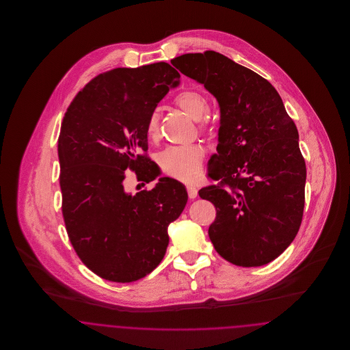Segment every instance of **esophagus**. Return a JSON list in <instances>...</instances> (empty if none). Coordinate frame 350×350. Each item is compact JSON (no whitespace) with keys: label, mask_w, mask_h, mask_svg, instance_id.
Returning <instances> with one entry per match:
<instances>
[{"label":"esophagus","mask_w":350,"mask_h":350,"mask_svg":"<svg viewBox=\"0 0 350 350\" xmlns=\"http://www.w3.org/2000/svg\"><path fill=\"white\" fill-rule=\"evenodd\" d=\"M186 190H187V196H189V198H190V200H194V198L198 196V190H197V187H196V186L189 185V186L186 187Z\"/></svg>","instance_id":"1"}]
</instances>
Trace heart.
I'll return each instance as SVG.
<instances>
[{"mask_svg":"<svg viewBox=\"0 0 350 350\" xmlns=\"http://www.w3.org/2000/svg\"><path fill=\"white\" fill-rule=\"evenodd\" d=\"M174 105L183 113L198 120V127L202 131H210L213 123L208 118L203 117L208 110V100L198 90H183L174 97ZM146 135L150 140H156L159 135V117L152 113L147 124ZM204 157V148L200 144H190L183 147H169L157 156V163L161 170L169 177L191 181L200 173L202 161Z\"/></svg>","mask_w":350,"mask_h":350,"instance_id":"1","label":"heart"}]
</instances>
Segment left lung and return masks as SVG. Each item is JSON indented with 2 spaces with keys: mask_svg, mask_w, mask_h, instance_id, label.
I'll list each match as a JSON object with an SVG mask.
<instances>
[{
  "mask_svg": "<svg viewBox=\"0 0 350 350\" xmlns=\"http://www.w3.org/2000/svg\"><path fill=\"white\" fill-rule=\"evenodd\" d=\"M172 64L220 106L215 165L207 173L217 183L198 191L217 208L210 240L233 265H265L301 224L307 170L297 126L267 79L219 52L185 53Z\"/></svg>",
  "mask_w": 350,
  "mask_h": 350,
  "instance_id": "obj_1",
  "label": "left lung"
}]
</instances>
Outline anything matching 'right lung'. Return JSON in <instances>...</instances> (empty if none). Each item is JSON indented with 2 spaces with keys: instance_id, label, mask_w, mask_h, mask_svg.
Masks as SVG:
<instances>
[{
  "instance_id": "right-lung-1",
  "label": "right lung",
  "mask_w": 350,
  "mask_h": 350,
  "mask_svg": "<svg viewBox=\"0 0 350 350\" xmlns=\"http://www.w3.org/2000/svg\"><path fill=\"white\" fill-rule=\"evenodd\" d=\"M180 73L160 62L103 72L70 102L59 135L62 211L83 265L111 282L137 281L165 256L167 226L187 202L183 183L164 177L150 190L124 193L126 169L148 183L146 124Z\"/></svg>"
}]
</instances>
